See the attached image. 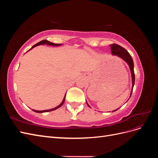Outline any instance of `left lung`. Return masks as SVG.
Returning a JSON list of instances; mask_svg holds the SVG:
<instances>
[{"label": "left lung", "instance_id": "1", "mask_svg": "<svg viewBox=\"0 0 158 158\" xmlns=\"http://www.w3.org/2000/svg\"><path fill=\"white\" fill-rule=\"evenodd\" d=\"M111 46V50L113 55H117V56L120 57L123 60H125L126 63L128 64L129 66V68H130L131 70V76H132V89H131V93L130 98L132 95V89L134 85H135V72H134V63H133V60L131 57V55L128 53V52L125 49L123 48V47L118 45L117 44H112L110 45ZM86 103L88 105V106L90 107V106L88 105V103L86 102ZM119 109V108H118ZM118 109L114 110L112 112H114L117 111Z\"/></svg>", "mask_w": 158, "mask_h": 158}]
</instances>
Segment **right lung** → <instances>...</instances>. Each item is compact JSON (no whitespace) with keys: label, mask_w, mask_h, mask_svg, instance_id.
Masks as SVG:
<instances>
[{"label":"right lung","mask_w":158,"mask_h":158,"mask_svg":"<svg viewBox=\"0 0 158 158\" xmlns=\"http://www.w3.org/2000/svg\"><path fill=\"white\" fill-rule=\"evenodd\" d=\"M47 45L55 46V47L61 45V44H53V43H51V42H50V41H47V40H42V41H40L39 43H37V44L33 45L30 50L32 49L33 48V47H35L38 46V45ZM30 50H29V51H30ZM65 97H66V94H65V95H64V99H63V102H61V103L59 105V106H58L55 107V108H52V109H48V110H44V111H37V110H34V109H32V110H33V111L36 112V113H45V112H49V111H54V110H55V109H58V108H59L60 107H61L62 106H63L64 102Z\"/></svg>","instance_id":"right-lung-1"}]
</instances>
